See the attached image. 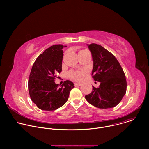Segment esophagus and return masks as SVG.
Returning <instances> with one entry per match:
<instances>
[{
	"instance_id": "1",
	"label": "esophagus",
	"mask_w": 149,
	"mask_h": 149,
	"mask_svg": "<svg viewBox=\"0 0 149 149\" xmlns=\"http://www.w3.org/2000/svg\"><path fill=\"white\" fill-rule=\"evenodd\" d=\"M74 85H75V87H77V86H81L82 84H81V83L76 82V83H75V84H74Z\"/></svg>"
}]
</instances>
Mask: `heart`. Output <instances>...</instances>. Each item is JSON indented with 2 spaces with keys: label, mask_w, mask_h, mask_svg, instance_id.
Returning a JSON list of instances; mask_svg holds the SVG:
<instances>
[{
  "label": "heart",
  "mask_w": 149,
  "mask_h": 149,
  "mask_svg": "<svg viewBox=\"0 0 149 149\" xmlns=\"http://www.w3.org/2000/svg\"><path fill=\"white\" fill-rule=\"evenodd\" d=\"M84 51H85V50L80 51L79 52V53H80ZM86 72H87V71L84 70H80V71L71 70L68 72V77L71 79H72L74 81H82L85 78V77H86Z\"/></svg>",
  "instance_id": "obj_1"
}]
</instances>
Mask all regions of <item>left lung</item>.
<instances>
[{"mask_svg":"<svg viewBox=\"0 0 149 149\" xmlns=\"http://www.w3.org/2000/svg\"><path fill=\"white\" fill-rule=\"evenodd\" d=\"M93 59L92 77L100 82L98 88L93 86L92 92L85 96L87 101L99 109L115 107L126 93L125 74L116 58L102 46L88 45Z\"/></svg>","mask_w":149,"mask_h":149,"instance_id":"obj_1","label":"left lung"}]
</instances>
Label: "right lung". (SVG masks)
Returning <instances> with one entry per match:
<instances>
[{
  "label": "right lung",
  "instance_id": "1",
  "mask_svg": "<svg viewBox=\"0 0 149 149\" xmlns=\"http://www.w3.org/2000/svg\"><path fill=\"white\" fill-rule=\"evenodd\" d=\"M66 47V46H65ZM63 45H54L39 55L32 66L28 80L32 101L42 110L53 111L65 104L73 82L64 81L61 87L55 83L56 74L62 71Z\"/></svg>",
  "mask_w": 149,
  "mask_h": 149
}]
</instances>
